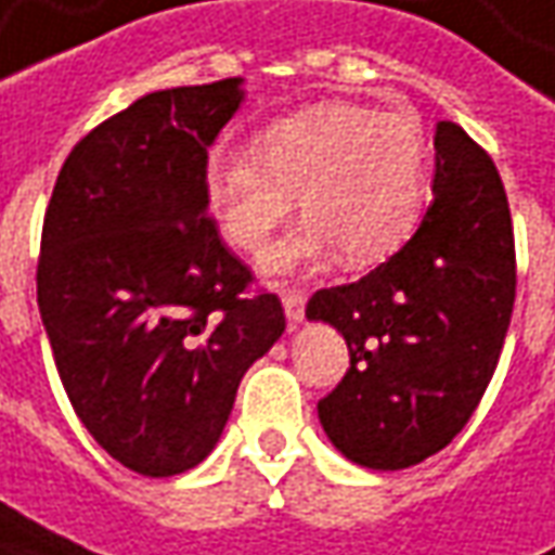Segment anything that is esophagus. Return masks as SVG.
I'll list each match as a JSON object with an SVG mask.
<instances>
[{"label":"esophagus","instance_id":"1","mask_svg":"<svg viewBox=\"0 0 555 555\" xmlns=\"http://www.w3.org/2000/svg\"><path fill=\"white\" fill-rule=\"evenodd\" d=\"M282 307H285V315H288V325L297 327L300 322H304L307 297H304V292H285L282 294Z\"/></svg>","mask_w":555,"mask_h":555}]
</instances>
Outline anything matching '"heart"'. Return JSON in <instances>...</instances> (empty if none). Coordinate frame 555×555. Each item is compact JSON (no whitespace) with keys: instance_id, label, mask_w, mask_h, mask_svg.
<instances>
[{"instance_id":"obj_1","label":"heart","mask_w":555,"mask_h":555,"mask_svg":"<svg viewBox=\"0 0 555 555\" xmlns=\"http://www.w3.org/2000/svg\"><path fill=\"white\" fill-rule=\"evenodd\" d=\"M206 197L230 246L261 255L294 209L307 221L267 258L294 270L331 258L364 270L420 228L431 164L413 120L358 103H322L258 133L255 149L215 145L203 167Z\"/></svg>"}]
</instances>
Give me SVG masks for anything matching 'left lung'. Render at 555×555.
Listing matches in <instances>:
<instances>
[{
	"mask_svg": "<svg viewBox=\"0 0 555 555\" xmlns=\"http://www.w3.org/2000/svg\"><path fill=\"white\" fill-rule=\"evenodd\" d=\"M435 203L401 251L367 276L309 297L307 319L349 346V371L319 420L361 467L420 465L483 398L516 297L514 224L492 157L440 120Z\"/></svg>",
	"mask_w": 555,
	"mask_h": 555,
	"instance_id": "left-lung-1",
	"label": "left lung"
}]
</instances>
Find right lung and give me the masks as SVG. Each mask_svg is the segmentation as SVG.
Returning <instances> with one entry per match:
<instances>
[{"label": "right lung", "instance_id": "right-lung-1", "mask_svg": "<svg viewBox=\"0 0 555 555\" xmlns=\"http://www.w3.org/2000/svg\"><path fill=\"white\" fill-rule=\"evenodd\" d=\"M243 78L149 93L66 157L44 212L39 312L78 420L142 477L199 465L243 373L285 331L209 218L203 167Z\"/></svg>", "mask_w": 555, "mask_h": 555}]
</instances>
